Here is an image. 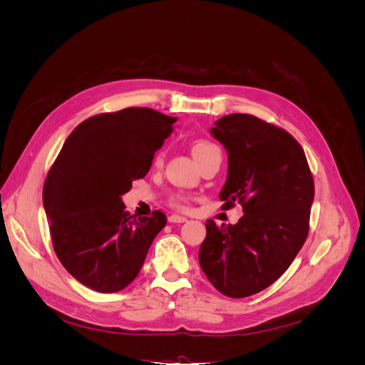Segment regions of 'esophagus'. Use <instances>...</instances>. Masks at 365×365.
<instances>
[{
	"label": "esophagus",
	"mask_w": 365,
	"mask_h": 365,
	"mask_svg": "<svg viewBox=\"0 0 365 365\" xmlns=\"http://www.w3.org/2000/svg\"><path fill=\"white\" fill-rule=\"evenodd\" d=\"M169 222L184 224V222H187V217H182V216H178V215H172V216H169Z\"/></svg>",
	"instance_id": "34e87169"
}]
</instances>
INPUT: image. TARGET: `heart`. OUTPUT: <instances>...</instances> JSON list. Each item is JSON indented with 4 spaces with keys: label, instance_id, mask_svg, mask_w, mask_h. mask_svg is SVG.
Masks as SVG:
<instances>
[{
    "label": "heart",
    "instance_id": "1",
    "mask_svg": "<svg viewBox=\"0 0 365 365\" xmlns=\"http://www.w3.org/2000/svg\"><path fill=\"white\" fill-rule=\"evenodd\" d=\"M215 152H220V149L212 141L200 140V141H196L195 145H193V155L196 157V160L200 161V163L204 158H207L208 155H212V153H215ZM161 158H163V152L158 153L157 160L160 161ZM168 202H169L170 207H173L176 210H187V208L190 207V197L185 196L184 193H173V195L169 196Z\"/></svg>",
    "mask_w": 365,
    "mask_h": 365
}]
</instances>
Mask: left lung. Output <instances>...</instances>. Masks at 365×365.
<instances>
[{"label":"left lung","mask_w":365,"mask_h":365,"mask_svg":"<svg viewBox=\"0 0 365 365\" xmlns=\"http://www.w3.org/2000/svg\"><path fill=\"white\" fill-rule=\"evenodd\" d=\"M212 134L228 152L224 207L239 202L236 225L208 219L200 263L227 297L267 289L289 268L309 233L314 178L304 150L288 130L250 114L216 121Z\"/></svg>","instance_id":"8db88e82"}]
</instances>
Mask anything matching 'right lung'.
I'll use <instances>...</instances> for the list:
<instances>
[{"label":"right lung","instance_id":"add662e5","mask_svg":"<svg viewBox=\"0 0 365 365\" xmlns=\"http://www.w3.org/2000/svg\"><path fill=\"white\" fill-rule=\"evenodd\" d=\"M175 117L126 108L86 118L65 140L43 182L42 201L58 259L97 292L134 280L168 217L160 210L134 219L121 195L145 178Z\"/></svg>","mask_w":365,"mask_h":365}]
</instances>
